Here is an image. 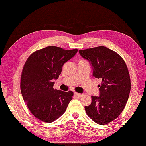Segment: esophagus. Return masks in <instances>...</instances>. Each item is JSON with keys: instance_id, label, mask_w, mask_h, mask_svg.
Wrapping results in <instances>:
<instances>
[{"instance_id": "esophagus-1", "label": "esophagus", "mask_w": 146, "mask_h": 146, "mask_svg": "<svg viewBox=\"0 0 146 146\" xmlns=\"http://www.w3.org/2000/svg\"><path fill=\"white\" fill-rule=\"evenodd\" d=\"M74 94H75V95H76L77 97H82L83 95H84V94H83L78 93L77 92H74Z\"/></svg>"}]
</instances>
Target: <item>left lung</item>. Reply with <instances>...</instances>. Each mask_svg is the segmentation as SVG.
I'll use <instances>...</instances> for the list:
<instances>
[{"instance_id":"8db88e82","label":"left lung","mask_w":146,"mask_h":146,"mask_svg":"<svg viewBox=\"0 0 146 146\" xmlns=\"http://www.w3.org/2000/svg\"><path fill=\"white\" fill-rule=\"evenodd\" d=\"M78 52L92 66L93 76L102 80L98 85L100 96H92V103L85 106V111L96 123L108 124L120 115L128 100L131 82L127 66L119 54L107 47Z\"/></svg>"}]
</instances>
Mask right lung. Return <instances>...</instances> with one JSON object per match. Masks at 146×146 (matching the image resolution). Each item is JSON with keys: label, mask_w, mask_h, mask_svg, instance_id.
<instances>
[{"label": "right lung", "mask_w": 146, "mask_h": 146, "mask_svg": "<svg viewBox=\"0 0 146 146\" xmlns=\"http://www.w3.org/2000/svg\"><path fill=\"white\" fill-rule=\"evenodd\" d=\"M77 49L65 50L51 46L36 51L27 59L21 77V92L33 115L51 123L64 113L73 92L53 88L62 67L75 56Z\"/></svg>", "instance_id": "obj_1"}]
</instances>
